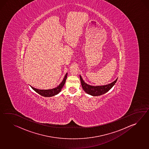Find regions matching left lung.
<instances>
[{
    "mask_svg": "<svg viewBox=\"0 0 149 149\" xmlns=\"http://www.w3.org/2000/svg\"><path fill=\"white\" fill-rule=\"evenodd\" d=\"M79 77H80L81 83V85L82 86L83 90L86 93L93 96H100V95H102L103 94L108 92L109 90L114 86V85L116 82L117 79H118V78H117L114 81L109 83V84L104 85V86H93L89 85L85 82L81 75H79Z\"/></svg>",
    "mask_w": 149,
    "mask_h": 149,
    "instance_id": "left-lung-1",
    "label": "left lung"
}]
</instances>
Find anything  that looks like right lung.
<instances>
[{"label": "right lung", "instance_id": "1", "mask_svg": "<svg viewBox=\"0 0 149 149\" xmlns=\"http://www.w3.org/2000/svg\"><path fill=\"white\" fill-rule=\"evenodd\" d=\"M67 76V73L66 74L65 76L64 77L63 81L58 86L53 88L52 89L48 90H40L37 89L36 88H34L33 86H30L31 87V88L35 91L37 93H38V94H40L41 96H44V97H52V96L56 95L57 94H58L61 91V90L62 89L63 86L65 85V83L66 80Z\"/></svg>", "mask_w": 149, "mask_h": 149}]
</instances>
